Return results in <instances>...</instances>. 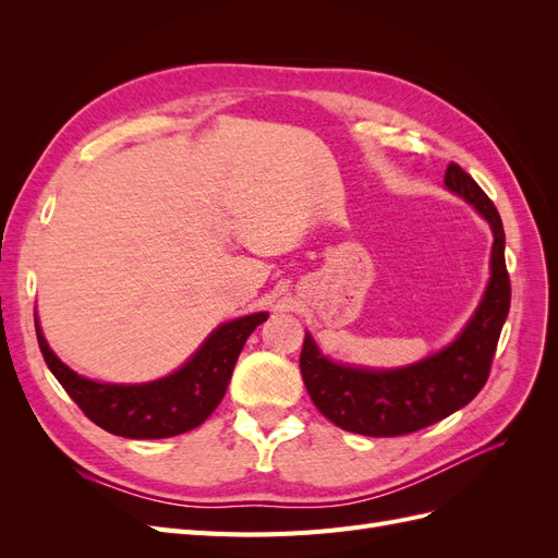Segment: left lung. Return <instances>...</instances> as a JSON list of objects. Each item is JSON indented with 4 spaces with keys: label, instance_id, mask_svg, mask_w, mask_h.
I'll use <instances>...</instances> for the list:
<instances>
[{
    "label": "left lung",
    "instance_id": "1",
    "mask_svg": "<svg viewBox=\"0 0 558 558\" xmlns=\"http://www.w3.org/2000/svg\"><path fill=\"white\" fill-rule=\"evenodd\" d=\"M445 185L492 226V277L475 314L445 349L393 369L335 363L305 335L300 373L318 412L335 426L369 437H396L437 424L475 398L488 379L498 337L510 312L500 214L477 181L449 162Z\"/></svg>",
    "mask_w": 558,
    "mask_h": 558
}]
</instances>
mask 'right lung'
<instances>
[{
	"label": "right lung",
	"mask_w": 558,
	"mask_h": 558,
	"mask_svg": "<svg viewBox=\"0 0 558 558\" xmlns=\"http://www.w3.org/2000/svg\"><path fill=\"white\" fill-rule=\"evenodd\" d=\"M263 320H267V312L221 324L172 375L146 384H109L81 377L48 347L39 318H35V326L48 369L93 424L130 440H160L205 424L226 396L244 342Z\"/></svg>",
	"instance_id": "add662e5"
}]
</instances>
